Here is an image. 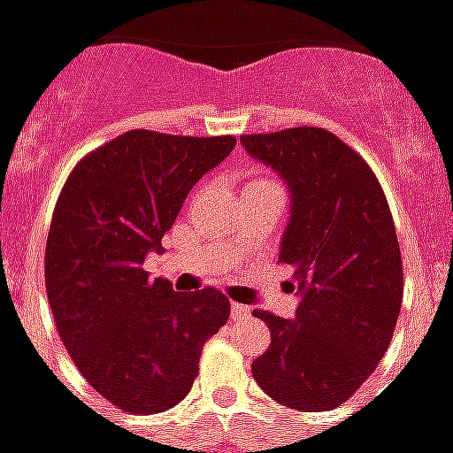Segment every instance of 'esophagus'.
Wrapping results in <instances>:
<instances>
[{"instance_id": "34e87169", "label": "esophagus", "mask_w": 453, "mask_h": 453, "mask_svg": "<svg viewBox=\"0 0 453 453\" xmlns=\"http://www.w3.org/2000/svg\"><path fill=\"white\" fill-rule=\"evenodd\" d=\"M230 315H233V320H237V318H245V315H250V308L242 303H230Z\"/></svg>"}]
</instances>
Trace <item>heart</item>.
<instances>
[{
    "label": "heart",
    "mask_w": 453,
    "mask_h": 453,
    "mask_svg": "<svg viewBox=\"0 0 453 453\" xmlns=\"http://www.w3.org/2000/svg\"><path fill=\"white\" fill-rule=\"evenodd\" d=\"M252 184H259V181H252Z\"/></svg>",
    "instance_id": "b5f03b06"
}]
</instances>
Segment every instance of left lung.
I'll list each match as a JSON object with an SVG mask.
<instances>
[{
	"mask_svg": "<svg viewBox=\"0 0 453 453\" xmlns=\"http://www.w3.org/2000/svg\"><path fill=\"white\" fill-rule=\"evenodd\" d=\"M242 148L286 181L291 218L279 262L294 266V320L255 311L272 344L252 376L286 408L323 412L354 395L388 349L403 262L379 179L330 130L242 135Z\"/></svg>",
	"mask_w": 453,
	"mask_h": 453,
	"instance_id": "left-lung-1",
	"label": "left lung"
}]
</instances>
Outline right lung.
I'll return each mask as SVG.
<instances>
[{"instance_id": "1", "label": "right lung", "mask_w": 453, "mask_h": 453, "mask_svg": "<svg viewBox=\"0 0 453 453\" xmlns=\"http://www.w3.org/2000/svg\"><path fill=\"white\" fill-rule=\"evenodd\" d=\"M235 148L233 135L128 130L73 169L45 242V288L58 333L96 393L152 415L184 400L208 337L227 323L216 288L179 294L150 281V252L184 198Z\"/></svg>"}]
</instances>
